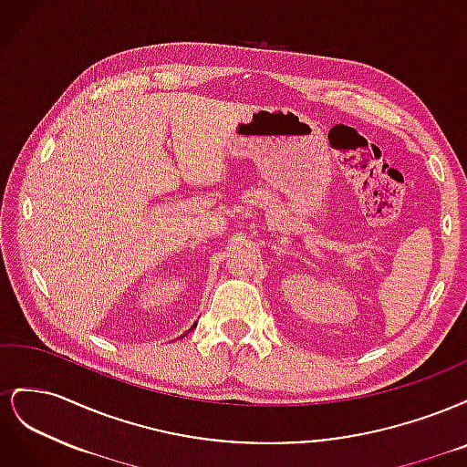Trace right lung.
<instances>
[{"label": "right lung", "instance_id": "obj_1", "mask_svg": "<svg viewBox=\"0 0 467 467\" xmlns=\"http://www.w3.org/2000/svg\"><path fill=\"white\" fill-rule=\"evenodd\" d=\"M192 327H196V323H194V325H192ZM192 327H191V329H192ZM191 329H189V331H191ZM189 331H187V333H182V335H181V337H179V338H182V337H185V335H189Z\"/></svg>", "mask_w": 467, "mask_h": 467}]
</instances>
